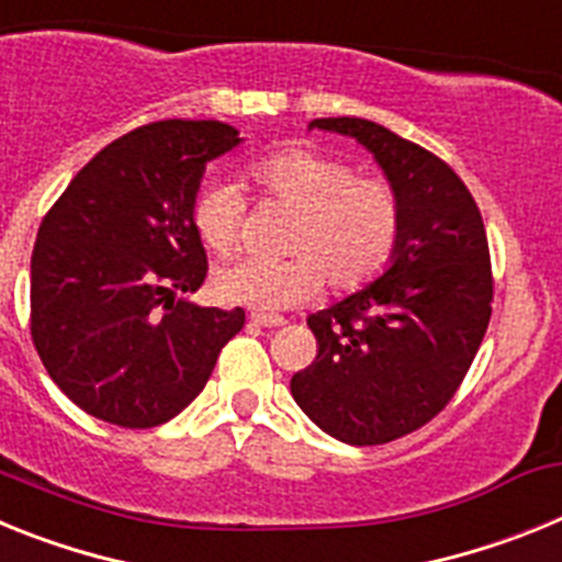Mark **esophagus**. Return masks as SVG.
Masks as SVG:
<instances>
[{"label": "esophagus", "instance_id": "34e87169", "mask_svg": "<svg viewBox=\"0 0 562 562\" xmlns=\"http://www.w3.org/2000/svg\"><path fill=\"white\" fill-rule=\"evenodd\" d=\"M250 321H252V324H258V326H267V329H276V326L286 324V317L272 315V312H252Z\"/></svg>", "mask_w": 562, "mask_h": 562}]
</instances>
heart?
Returning a JSON list of instances; mask_svg holds the SVG:
<instances>
[{"label": "heart", "mask_w": 562, "mask_h": 562, "mask_svg": "<svg viewBox=\"0 0 562 562\" xmlns=\"http://www.w3.org/2000/svg\"><path fill=\"white\" fill-rule=\"evenodd\" d=\"M247 186L295 211L286 236L290 258L241 256L213 276L227 304L290 310L324 290L337 295L366 290L389 270L405 231V202L385 177H362L349 160L290 146L265 154L245 168ZM247 202L236 186L216 182L196 193L191 222L207 250H236Z\"/></svg>", "instance_id": "1"}]
</instances>
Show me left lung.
Masks as SVG:
<instances>
[{"mask_svg":"<svg viewBox=\"0 0 562 562\" xmlns=\"http://www.w3.org/2000/svg\"><path fill=\"white\" fill-rule=\"evenodd\" d=\"M369 148L405 202L394 265L374 284L306 317L317 357L292 376L295 402L346 445H385L445 411L493 315V265L481 211L428 148L362 117L312 128Z\"/></svg>","mask_w":562,"mask_h":562,"instance_id":"obj_1","label":"left lung"}]
</instances>
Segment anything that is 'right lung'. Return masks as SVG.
<instances>
[{"label":"right lung","mask_w":562,"mask_h":562,"mask_svg":"<svg viewBox=\"0 0 562 562\" xmlns=\"http://www.w3.org/2000/svg\"><path fill=\"white\" fill-rule=\"evenodd\" d=\"M238 132L220 121L134 128L72 177L38 227L30 337L58 389L117 428H157L188 408L245 326V310L196 306L207 276L191 222L207 160Z\"/></svg>","instance_id":"obj_1"}]
</instances>
